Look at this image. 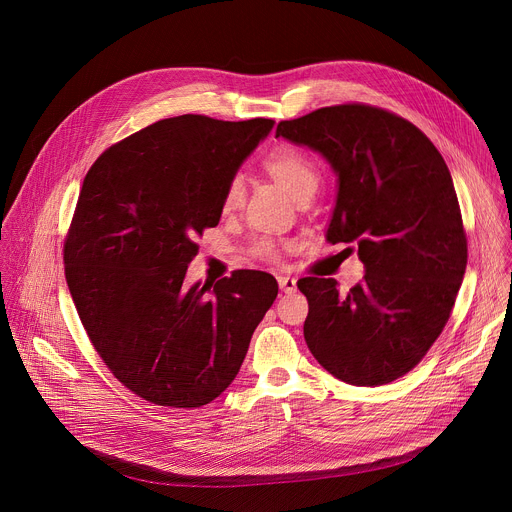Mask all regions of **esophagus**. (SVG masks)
Listing matches in <instances>:
<instances>
[{
	"mask_svg": "<svg viewBox=\"0 0 512 512\" xmlns=\"http://www.w3.org/2000/svg\"><path fill=\"white\" fill-rule=\"evenodd\" d=\"M278 286L282 292H294L296 290V278L292 276H278Z\"/></svg>",
	"mask_w": 512,
	"mask_h": 512,
	"instance_id": "1",
	"label": "esophagus"
}]
</instances>
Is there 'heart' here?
<instances>
[{"instance_id": "obj_1", "label": "heart", "mask_w": 512, "mask_h": 512, "mask_svg": "<svg viewBox=\"0 0 512 512\" xmlns=\"http://www.w3.org/2000/svg\"><path fill=\"white\" fill-rule=\"evenodd\" d=\"M264 167L294 199L306 193H315L321 183V171L315 159L294 147H276L264 157ZM244 193H246L244 179L240 175L232 177L224 191V208L226 210L240 208L244 201ZM260 250L264 254H272V246L268 242H264Z\"/></svg>"}]
</instances>
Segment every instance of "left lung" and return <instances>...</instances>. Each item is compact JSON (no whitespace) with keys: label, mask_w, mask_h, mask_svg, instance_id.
Instances as JSON below:
<instances>
[{"label":"left lung","mask_w":512,"mask_h":512,"mask_svg":"<svg viewBox=\"0 0 512 512\" xmlns=\"http://www.w3.org/2000/svg\"><path fill=\"white\" fill-rule=\"evenodd\" d=\"M276 137L323 155L337 175L331 244H355L365 276L302 278L304 341L337 379L375 387L412 371L446 327L468 248L452 175L410 121L339 105L278 123ZM351 250V248H349Z\"/></svg>","instance_id":"left-lung-1"}]
</instances>
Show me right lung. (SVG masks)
<instances>
[{
	"label": "right lung",
	"mask_w": 512,
	"mask_h": 512,
	"mask_svg": "<svg viewBox=\"0 0 512 512\" xmlns=\"http://www.w3.org/2000/svg\"><path fill=\"white\" fill-rule=\"evenodd\" d=\"M272 119L157 121L88 169L64 242L78 317L113 375L139 397L201 407L238 375L278 294L272 274L238 270L187 286L195 236L218 226L224 191Z\"/></svg>",
	"instance_id": "add662e5"
}]
</instances>
